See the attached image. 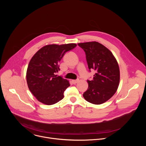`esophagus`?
<instances>
[{"label":"esophagus","instance_id":"34e87169","mask_svg":"<svg viewBox=\"0 0 146 146\" xmlns=\"http://www.w3.org/2000/svg\"><path fill=\"white\" fill-rule=\"evenodd\" d=\"M78 81V80H72V82L73 84H76Z\"/></svg>","mask_w":146,"mask_h":146}]
</instances>
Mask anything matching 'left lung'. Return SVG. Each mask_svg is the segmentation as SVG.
<instances>
[{"label":"left lung","mask_w":146,"mask_h":146,"mask_svg":"<svg viewBox=\"0 0 146 146\" xmlns=\"http://www.w3.org/2000/svg\"><path fill=\"white\" fill-rule=\"evenodd\" d=\"M84 51L90 72L95 70L91 80H87L88 88L83 94L88 102L100 105L115 93L119 82V69L111 52L96 41L78 43Z\"/></svg>","instance_id":"1"}]
</instances>
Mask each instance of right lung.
<instances>
[{"label": "right lung", "instance_id": "add662e5", "mask_svg": "<svg viewBox=\"0 0 146 146\" xmlns=\"http://www.w3.org/2000/svg\"><path fill=\"white\" fill-rule=\"evenodd\" d=\"M76 46L74 43L47 45L32 58L27 69V81L29 90L39 102L51 105L64 98V92L70 84L55 73L60 70L59 63L62 57Z\"/></svg>", "mask_w": 146, "mask_h": 146}]
</instances>
